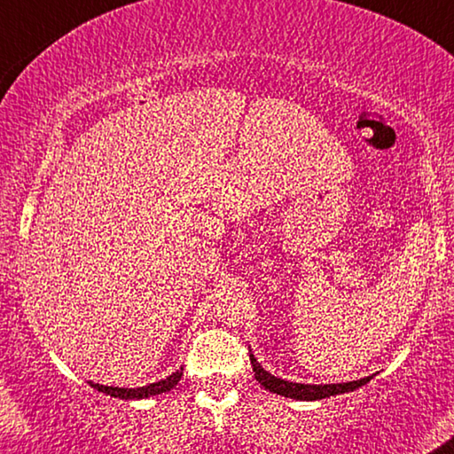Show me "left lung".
Segmentation results:
<instances>
[{"instance_id":"1","label":"left lung","mask_w":454,"mask_h":454,"mask_svg":"<svg viewBox=\"0 0 454 454\" xmlns=\"http://www.w3.org/2000/svg\"><path fill=\"white\" fill-rule=\"evenodd\" d=\"M250 365H253L254 378L263 385L268 391L276 393V395L291 397V399H303V402H314V399H325L332 395H340V393L355 391V388L364 387L365 382H370L372 378H361V380L353 382H342V385H301V382H289L282 380L278 376H271L270 372H265L254 355H250Z\"/></svg>"}]
</instances>
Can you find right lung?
<instances>
[{
	"instance_id": "add662e5",
	"label": "right lung",
	"mask_w": 454,
	"mask_h": 454,
	"mask_svg": "<svg viewBox=\"0 0 454 454\" xmlns=\"http://www.w3.org/2000/svg\"><path fill=\"white\" fill-rule=\"evenodd\" d=\"M180 378H183V367H180V370H176L174 374L165 378V380L153 382V385H146V387H140V388L104 387V385H93V382H90V387L98 388V391H101V393H106V395L119 397V399H146L151 395H159V393L172 391V388L180 382Z\"/></svg>"
}]
</instances>
